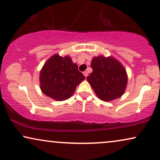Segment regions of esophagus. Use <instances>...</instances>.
Masks as SVG:
<instances>
[{
	"instance_id": "obj_1",
	"label": "esophagus",
	"mask_w": 160,
	"mask_h": 160,
	"mask_svg": "<svg viewBox=\"0 0 160 160\" xmlns=\"http://www.w3.org/2000/svg\"><path fill=\"white\" fill-rule=\"evenodd\" d=\"M83 74H84V76H85V77H87L88 76V72H87V71H84V72H83Z\"/></svg>"
}]
</instances>
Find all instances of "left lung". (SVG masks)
Returning a JSON list of instances; mask_svg holds the SVG:
<instances>
[{"mask_svg":"<svg viewBox=\"0 0 160 160\" xmlns=\"http://www.w3.org/2000/svg\"><path fill=\"white\" fill-rule=\"evenodd\" d=\"M92 72L87 80L98 98L110 102L119 98L125 92L128 76L125 68L113 57L99 56L92 58Z\"/></svg>","mask_w":160,"mask_h":160,"instance_id":"8db88e82","label":"left lung"}]
</instances>
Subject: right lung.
<instances>
[{"label":"right lung","instance_id":"right-lung-1","mask_svg":"<svg viewBox=\"0 0 160 160\" xmlns=\"http://www.w3.org/2000/svg\"><path fill=\"white\" fill-rule=\"evenodd\" d=\"M85 77L70 56L54 55L47 61L40 72L41 90L56 101H64L72 96L76 87Z\"/></svg>","mask_w":160,"mask_h":160}]
</instances>
